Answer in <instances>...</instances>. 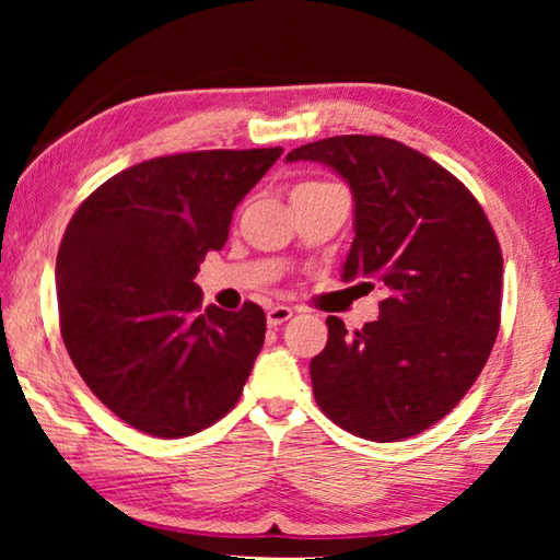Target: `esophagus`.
I'll return each mask as SVG.
<instances>
[{"label": "esophagus", "instance_id": "1", "mask_svg": "<svg viewBox=\"0 0 560 560\" xmlns=\"http://www.w3.org/2000/svg\"><path fill=\"white\" fill-rule=\"evenodd\" d=\"M291 316H293V308H289V306H271L267 311V324L271 328H279L281 324H287Z\"/></svg>", "mask_w": 560, "mask_h": 560}]
</instances>
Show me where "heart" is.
<instances>
[{
  "instance_id": "1",
  "label": "heart",
  "mask_w": 560,
  "mask_h": 560,
  "mask_svg": "<svg viewBox=\"0 0 560 560\" xmlns=\"http://www.w3.org/2000/svg\"><path fill=\"white\" fill-rule=\"evenodd\" d=\"M306 185H320V183H303V185H299V187H306Z\"/></svg>"
}]
</instances>
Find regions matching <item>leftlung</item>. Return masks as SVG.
I'll return each instance as SVG.
<instances>
[{"instance_id": "1", "label": "left lung", "mask_w": 560, "mask_h": 560, "mask_svg": "<svg viewBox=\"0 0 560 560\" xmlns=\"http://www.w3.org/2000/svg\"><path fill=\"white\" fill-rule=\"evenodd\" d=\"M289 163L334 167L353 189L343 279L383 291L381 318L348 334L328 316L311 360L320 410L363 440L397 442L450 415L487 365L501 320V246L450 170L383 136H334Z\"/></svg>"}]
</instances>
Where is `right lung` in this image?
<instances>
[{"label":"right lung","mask_w":560,"mask_h":560,"mask_svg":"<svg viewBox=\"0 0 560 560\" xmlns=\"http://www.w3.org/2000/svg\"><path fill=\"white\" fill-rule=\"evenodd\" d=\"M281 148L153 158L106 179L56 257L63 346L91 393L153 438H187L232 410L267 316L207 306L192 281Z\"/></svg>","instance_id":"1"}]
</instances>
